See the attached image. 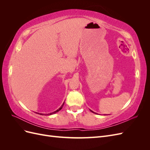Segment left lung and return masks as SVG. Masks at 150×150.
<instances>
[{"mask_svg": "<svg viewBox=\"0 0 150 150\" xmlns=\"http://www.w3.org/2000/svg\"><path fill=\"white\" fill-rule=\"evenodd\" d=\"M92 112H93V111H92Z\"/></svg>", "mask_w": 150, "mask_h": 150, "instance_id": "obj_1", "label": "left lung"}]
</instances>
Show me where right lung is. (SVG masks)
I'll return each instance as SVG.
<instances>
[{
  "label": "right lung",
  "instance_id": "obj_1",
  "mask_svg": "<svg viewBox=\"0 0 150 150\" xmlns=\"http://www.w3.org/2000/svg\"><path fill=\"white\" fill-rule=\"evenodd\" d=\"M63 105H64V104H62V105L61 106V108H59L57 110H56V111H54V112H51V113H49V114H46V115H53V114H55L56 112H58L59 111H60L61 109L62 108V106H63Z\"/></svg>",
  "mask_w": 150,
  "mask_h": 150
}]
</instances>
